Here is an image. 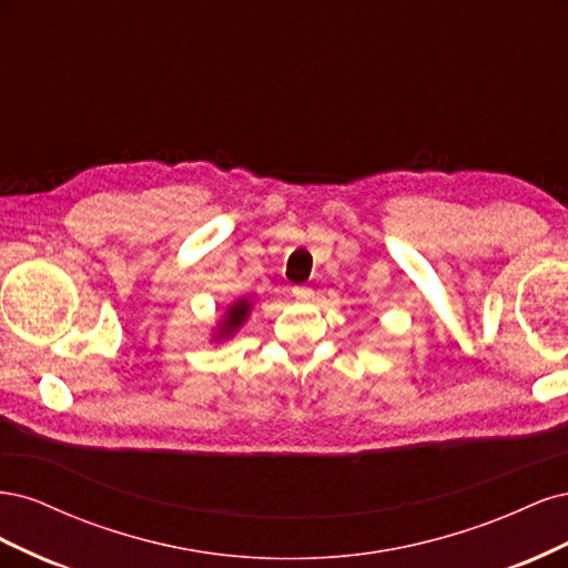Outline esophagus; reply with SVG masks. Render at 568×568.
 <instances>
[{
	"label": "esophagus",
	"instance_id": "1",
	"mask_svg": "<svg viewBox=\"0 0 568 568\" xmlns=\"http://www.w3.org/2000/svg\"><path fill=\"white\" fill-rule=\"evenodd\" d=\"M291 294H294L298 301H311L313 288L311 286H294V288H291Z\"/></svg>",
	"mask_w": 568,
	"mask_h": 568
}]
</instances>
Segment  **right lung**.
I'll use <instances>...</instances> for the list:
<instances>
[{
	"mask_svg": "<svg viewBox=\"0 0 568 568\" xmlns=\"http://www.w3.org/2000/svg\"><path fill=\"white\" fill-rule=\"evenodd\" d=\"M248 313H251V303H248L246 298H239L234 305H230L227 313H225V320H222L220 329H217V334H220L217 338L232 336V334L239 329V326H242V324L246 322Z\"/></svg>",
	"mask_w": 568,
	"mask_h": 568,
	"instance_id": "1",
	"label": "right lung"
}]
</instances>
